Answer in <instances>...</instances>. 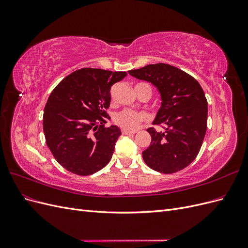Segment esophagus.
I'll use <instances>...</instances> for the list:
<instances>
[{"label":"esophagus","mask_w":248,"mask_h":248,"mask_svg":"<svg viewBox=\"0 0 248 248\" xmlns=\"http://www.w3.org/2000/svg\"><path fill=\"white\" fill-rule=\"evenodd\" d=\"M136 133V131H129V130H126V129H122V134L123 136H132V134Z\"/></svg>","instance_id":"obj_1"}]
</instances>
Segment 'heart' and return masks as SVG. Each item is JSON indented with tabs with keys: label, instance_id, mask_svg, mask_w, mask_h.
<instances>
[{
	"label": "heart",
	"instance_id": "b5f03b06",
	"mask_svg": "<svg viewBox=\"0 0 248 248\" xmlns=\"http://www.w3.org/2000/svg\"><path fill=\"white\" fill-rule=\"evenodd\" d=\"M144 84H138L136 87ZM147 116L142 112H138L136 110H132L129 108H125L121 111H119L115 117V122L126 130H136L140 124L145 121Z\"/></svg>",
	"mask_w": 248,
	"mask_h": 248
}]
</instances>
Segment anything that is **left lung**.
<instances>
[{
    "mask_svg": "<svg viewBox=\"0 0 248 248\" xmlns=\"http://www.w3.org/2000/svg\"><path fill=\"white\" fill-rule=\"evenodd\" d=\"M136 78L150 81L161 95V108L154 125L147 131L152 140L142 152L149 168L172 174L188 167L198 156L207 130L208 102L198 80L188 73L169 64H151L129 70Z\"/></svg>",
    "mask_w": 248,
    "mask_h": 248,
    "instance_id": "1",
    "label": "left lung"
}]
</instances>
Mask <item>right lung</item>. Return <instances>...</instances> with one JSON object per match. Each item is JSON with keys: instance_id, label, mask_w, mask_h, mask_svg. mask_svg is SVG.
Segmentation results:
<instances>
[{"instance_id": "add662e5", "label": "right lung", "mask_w": 248, "mask_h": 248, "mask_svg": "<svg viewBox=\"0 0 248 248\" xmlns=\"http://www.w3.org/2000/svg\"><path fill=\"white\" fill-rule=\"evenodd\" d=\"M125 71L82 68L59 82L43 112L46 145L56 160L73 174L89 176L111 159L121 131L106 127L110 119V88Z\"/></svg>"}]
</instances>
